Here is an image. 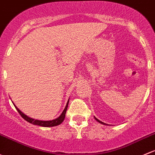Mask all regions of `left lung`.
I'll list each match as a JSON object with an SVG mask.
<instances>
[{
	"label": "left lung",
	"mask_w": 155,
	"mask_h": 155,
	"mask_svg": "<svg viewBox=\"0 0 155 155\" xmlns=\"http://www.w3.org/2000/svg\"><path fill=\"white\" fill-rule=\"evenodd\" d=\"M95 119H96V120H97V121H98V122H99V123H102V124H104V125H105V123H102V122H101L100 120H99L98 119H97V118H96V117H95Z\"/></svg>",
	"instance_id": "1"
}]
</instances>
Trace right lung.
I'll return each instance as SVG.
<instances>
[{
  "mask_svg": "<svg viewBox=\"0 0 155 155\" xmlns=\"http://www.w3.org/2000/svg\"><path fill=\"white\" fill-rule=\"evenodd\" d=\"M68 102H69V101H68ZM68 103H67L64 110H63V112L61 113V114L60 115L58 118L55 119V120H50V121H41V120H34V119H32V118H30V117H27V115L24 114V113H22V112L21 111V110H19V109L15 105V104H14V105H15V108L17 109L18 111V113L20 114L21 116L23 118L26 120V121L29 122V123H32V124H33V125H39V126L53 127V126H56V125H60L63 121H64V120L65 118V114H66L67 109H68Z\"/></svg>",
  "mask_w": 155,
  "mask_h": 155,
  "instance_id": "right-lung-1",
  "label": "right lung"
}]
</instances>
